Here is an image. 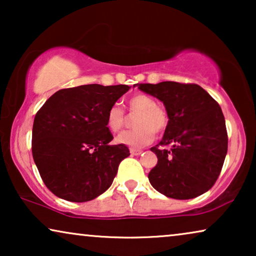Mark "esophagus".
Masks as SVG:
<instances>
[{
    "label": "esophagus",
    "instance_id": "34e87169",
    "mask_svg": "<svg viewBox=\"0 0 256 256\" xmlns=\"http://www.w3.org/2000/svg\"><path fill=\"white\" fill-rule=\"evenodd\" d=\"M130 154L132 156H138L142 154V150L141 149H130Z\"/></svg>",
    "mask_w": 256,
    "mask_h": 256
}]
</instances>
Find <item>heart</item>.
Wrapping results in <instances>:
<instances>
[{"label":"heart","instance_id":"b5f03b06","mask_svg":"<svg viewBox=\"0 0 256 256\" xmlns=\"http://www.w3.org/2000/svg\"><path fill=\"white\" fill-rule=\"evenodd\" d=\"M126 106L132 113H138L134 124L135 129L121 132L116 138L120 144L140 149L152 143L156 134H162L169 126V114L166 108L157 104L152 96L144 93H135L126 101ZM106 127L110 132H118L124 128L126 122L124 110L118 104L108 108L104 116Z\"/></svg>","mask_w":256,"mask_h":256}]
</instances>
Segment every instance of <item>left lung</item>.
<instances>
[{
    "label": "left lung",
    "mask_w": 256,
    "mask_h": 256,
    "mask_svg": "<svg viewBox=\"0 0 256 256\" xmlns=\"http://www.w3.org/2000/svg\"><path fill=\"white\" fill-rule=\"evenodd\" d=\"M138 88L162 101L169 114L162 141L150 149L158 158L148 174L150 184L174 199L205 194L218 180L228 144L219 104L196 84L162 82ZM166 145L170 148H160Z\"/></svg>",
    "instance_id": "left-lung-1"
}]
</instances>
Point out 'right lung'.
<instances>
[{"label":"right lung","instance_id":"1","mask_svg":"<svg viewBox=\"0 0 256 256\" xmlns=\"http://www.w3.org/2000/svg\"><path fill=\"white\" fill-rule=\"evenodd\" d=\"M130 87L98 84L59 90L34 116L32 156L44 184L68 202H84L104 194L113 183L124 144L110 146L113 135L106 112Z\"/></svg>","mask_w":256,"mask_h":256}]
</instances>
